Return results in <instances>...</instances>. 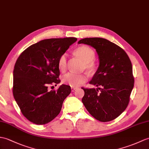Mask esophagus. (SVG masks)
I'll list each match as a JSON object with an SVG mask.
<instances>
[{"instance_id": "obj_1", "label": "esophagus", "mask_w": 149, "mask_h": 149, "mask_svg": "<svg viewBox=\"0 0 149 149\" xmlns=\"http://www.w3.org/2000/svg\"><path fill=\"white\" fill-rule=\"evenodd\" d=\"M76 89H77V88H75V87H71V91L72 92H74Z\"/></svg>"}]
</instances>
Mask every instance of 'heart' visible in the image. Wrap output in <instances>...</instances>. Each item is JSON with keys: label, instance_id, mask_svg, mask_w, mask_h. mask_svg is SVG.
<instances>
[{"label": "heart", "instance_id": "b5f03b06", "mask_svg": "<svg viewBox=\"0 0 149 149\" xmlns=\"http://www.w3.org/2000/svg\"><path fill=\"white\" fill-rule=\"evenodd\" d=\"M75 54L84 62V67L89 72H93L96 69V63L94 61L96 54L94 50L87 46L78 47L75 51ZM58 67L61 71L66 70L67 66V54H62L58 59ZM88 80L87 75L85 74H77L69 72L63 77V82L72 87H77Z\"/></svg>", "mask_w": 149, "mask_h": 149}]
</instances>
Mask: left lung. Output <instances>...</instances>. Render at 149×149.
I'll list each match as a JSON object with an SVG mask.
<instances>
[{
  "mask_svg": "<svg viewBox=\"0 0 149 149\" xmlns=\"http://www.w3.org/2000/svg\"><path fill=\"white\" fill-rule=\"evenodd\" d=\"M96 49L100 65L89 82L98 87L84 88L82 102L91 115L101 122L119 117L129 104L134 79L132 64L123 49L103 38H85L79 41Z\"/></svg>",
  "mask_w": 149,
  "mask_h": 149,
  "instance_id": "8db88e82",
  "label": "left lung"
}]
</instances>
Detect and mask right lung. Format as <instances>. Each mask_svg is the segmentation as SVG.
<instances>
[{
  "label": "right lung",
  "instance_id": "1",
  "mask_svg": "<svg viewBox=\"0 0 149 149\" xmlns=\"http://www.w3.org/2000/svg\"><path fill=\"white\" fill-rule=\"evenodd\" d=\"M77 40L66 37L40 40L26 48L17 59L13 93L29 121L45 124L60 113L64 100L71 92L70 86L62 84L57 90H49V86L60 82L58 59Z\"/></svg>",
  "mask_w": 149,
  "mask_h": 149
}]
</instances>
